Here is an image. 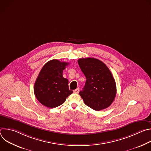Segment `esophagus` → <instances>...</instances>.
<instances>
[{"label":"esophagus","mask_w":151,"mask_h":151,"mask_svg":"<svg viewBox=\"0 0 151 151\" xmlns=\"http://www.w3.org/2000/svg\"><path fill=\"white\" fill-rule=\"evenodd\" d=\"M79 88H78L76 90H73V93H79Z\"/></svg>","instance_id":"obj_1"}]
</instances>
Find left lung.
<instances>
[{
    "label": "left lung",
    "instance_id": "left-lung-1",
    "mask_svg": "<svg viewBox=\"0 0 151 151\" xmlns=\"http://www.w3.org/2000/svg\"><path fill=\"white\" fill-rule=\"evenodd\" d=\"M78 62L87 79L79 92L85 104L97 111L110 106L116 94L115 81L110 70L101 61L94 58H80Z\"/></svg>",
    "mask_w": 151,
    "mask_h": 151
}]
</instances>
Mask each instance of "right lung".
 <instances>
[{"mask_svg":"<svg viewBox=\"0 0 151 151\" xmlns=\"http://www.w3.org/2000/svg\"><path fill=\"white\" fill-rule=\"evenodd\" d=\"M68 64V62L52 60L42 68L34 86L35 95L42 104L54 108L73 93L69 90L68 79L63 76V70Z\"/></svg>","mask_w":151,"mask_h":151,"instance_id":"1","label":"right lung"}]
</instances>
